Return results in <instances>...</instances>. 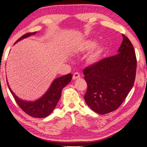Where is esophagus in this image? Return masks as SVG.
<instances>
[{"label": "esophagus", "instance_id": "obj_1", "mask_svg": "<svg viewBox=\"0 0 147 147\" xmlns=\"http://www.w3.org/2000/svg\"><path fill=\"white\" fill-rule=\"evenodd\" d=\"M80 78V74L78 73H74L73 76V80H76L78 78Z\"/></svg>", "mask_w": 147, "mask_h": 147}]
</instances>
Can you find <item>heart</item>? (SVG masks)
<instances>
[{"instance_id":"b5f03b06","label":"heart","mask_w":147,"mask_h":147,"mask_svg":"<svg viewBox=\"0 0 147 147\" xmlns=\"http://www.w3.org/2000/svg\"><path fill=\"white\" fill-rule=\"evenodd\" d=\"M97 42L94 39H88L80 45L78 50L82 52L88 51L93 49L96 46ZM105 48L103 45H99L94 49L92 53L89 55L87 59V62L88 64L91 65L96 64L98 63L104 54Z\"/></svg>"}]
</instances>
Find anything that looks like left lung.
Instances as JSON below:
<instances>
[{
  "mask_svg": "<svg viewBox=\"0 0 147 147\" xmlns=\"http://www.w3.org/2000/svg\"><path fill=\"white\" fill-rule=\"evenodd\" d=\"M116 55L103 59L83 70L87 90L84 99L96 113L105 115L122 104L134 85L137 61L134 47L127 37Z\"/></svg>",
  "mask_w": 147,
  "mask_h": 147,
  "instance_id": "left-lung-1",
  "label": "left lung"
}]
</instances>
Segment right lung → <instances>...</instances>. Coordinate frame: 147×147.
<instances>
[{
    "label": "right lung",
    "mask_w": 147,
    "mask_h": 147,
    "mask_svg": "<svg viewBox=\"0 0 147 147\" xmlns=\"http://www.w3.org/2000/svg\"><path fill=\"white\" fill-rule=\"evenodd\" d=\"M35 34H36V32L25 34L17 40L15 43ZM72 76L73 75L70 73L54 80L47 92L41 98L35 101H27L18 98V97H17L11 90L8 83H7L8 88L16 103L25 113L35 118H45L48 116L56 107L61 96L62 88L71 81Z\"/></svg>",
    "instance_id": "add662e5"
}]
</instances>
